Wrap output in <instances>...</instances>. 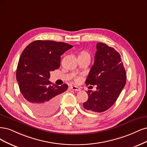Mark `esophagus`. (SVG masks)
<instances>
[{
	"label": "esophagus",
	"mask_w": 147,
	"mask_h": 147,
	"mask_svg": "<svg viewBox=\"0 0 147 147\" xmlns=\"http://www.w3.org/2000/svg\"><path fill=\"white\" fill-rule=\"evenodd\" d=\"M71 88L73 90H75V91H80L81 90V89H80V88L78 87H76V86H73L71 87Z\"/></svg>",
	"instance_id": "esophagus-1"
}]
</instances>
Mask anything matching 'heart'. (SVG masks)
I'll use <instances>...</instances> for the list:
<instances>
[{
  "instance_id": "1",
  "label": "heart",
  "mask_w": 147,
  "mask_h": 147,
  "mask_svg": "<svg viewBox=\"0 0 147 147\" xmlns=\"http://www.w3.org/2000/svg\"><path fill=\"white\" fill-rule=\"evenodd\" d=\"M79 56H87V57H90V54L88 53H87V51H82L81 53H80L79 55ZM80 80V78H79V77H77L75 78V82H79Z\"/></svg>"
}]
</instances>
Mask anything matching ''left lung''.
I'll return each instance as SVG.
<instances>
[{
	"mask_svg": "<svg viewBox=\"0 0 147 147\" xmlns=\"http://www.w3.org/2000/svg\"><path fill=\"white\" fill-rule=\"evenodd\" d=\"M94 62L86 80V85H96V91L87 92L88 98L84 102L86 110L102 112L115 102L126 80V71L120 54L107 45L98 42Z\"/></svg>",
	"mask_w": 147,
	"mask_h": 147,
	"instance_id": "obj_1",
	"label": "left lung"
}]
</instances>
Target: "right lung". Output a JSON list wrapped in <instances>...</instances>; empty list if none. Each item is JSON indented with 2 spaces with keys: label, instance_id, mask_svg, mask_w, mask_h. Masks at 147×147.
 I'll list each match as a JSON object with an SVG mask.
<instances>
[{
  "label": "right lung",
  "instance_id": "obj_1",
  "mask_svg": "<svg viewBox=\"0 0 147 147\" xmlns=\"http://www.w3.org/2000/svg\"><path fill=\"white\" fill-rule=\"evenodd\" d=\"M73 46L63 42L36 40L22 53L16 69L19 87L27 105L36 114L49 115L59 107L68 85H53L50 72L59 68L60 56Z\"/></svg>",
  "mask_w": 147,
  "mask_h": 147
}]
</instances>
